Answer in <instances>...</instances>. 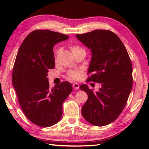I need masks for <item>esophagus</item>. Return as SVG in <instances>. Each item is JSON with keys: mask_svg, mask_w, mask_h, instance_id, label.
I'll use <instances>...</instances> for the list:
<instances>
[{"mask_svg": "<svg viewBox=\"0 0 149 149\" xmlns=\"http://www.w3.org/2000/svg\"><path fill=\"white\" fill-rule=\"evenodd\" d=\"M73 87H74V88H75V89H79V84H77V83H74L73 84Z\"/></svg>", "mask_w": 149, "mask_h": 149, "instance_id": "obj_1", "label": "esophagus"}]
</instances>
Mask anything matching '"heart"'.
Instances as JSON below:
<instances>
[{
  "label": "heart",
  "instance_id": "heart-1",
  "mask_svg": "<svg viewBox=\"0 0 149 149\" xmlns=\"http://www.w3.org/2000/svg\"><path fill=\"white\" fill-rule=\"evenodd\" d=\"M72 52H75L80 50H84L83 49H82L81 47L78 45H72L70 47ZM68 75L70 79L73 80H77L80 77V71L79 70H71L68 73Z\"/></svg>",
  "mask_w": 149,
  "mask_h": 149
}]
</instances>
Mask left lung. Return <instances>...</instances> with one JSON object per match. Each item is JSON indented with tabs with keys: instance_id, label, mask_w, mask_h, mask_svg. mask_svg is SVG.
<instances>
[{
	"instance_id": "8db88e82",
	"label": "left lung",
	"mask_w": 149,
	"mask_h": 149,
	"mask_svg": "<svg viewBox=\"0 0 149 149\" xmlns=\"http://www.w3.org/2000/svg\"><path fill=\"white\" fill-rule=\"evenodd\" d=\"M77 38L91 50L87 79L100 84L93 93L86 84L80 86L88 94L81 113L87 122L104 126L118 118L126 105L132 86V66L127 50L119 37L109 30L97 29Z\"/></svg>"
}]
</instances>
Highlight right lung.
Wrapping results in <instances>:
<instances>
[{"instance_id":"add662e5","label":"right lung","mask_w":149,"mask_h":149,"mask_svg":"<svg viewBox=\"0 0 149 149\" xmlns=\"http://www.w3.org/2000/svg\"><path fill=\"white\" fill-rule=\"evenodd\" d=\"M68 38L50 30H35L24 39L16 57L12 82L19 104L27 118L40 127L59 121L63 103L72 91L67 81L50 88L47 77L55 66L54 45Z\"/></svg>"}]
</instances>
